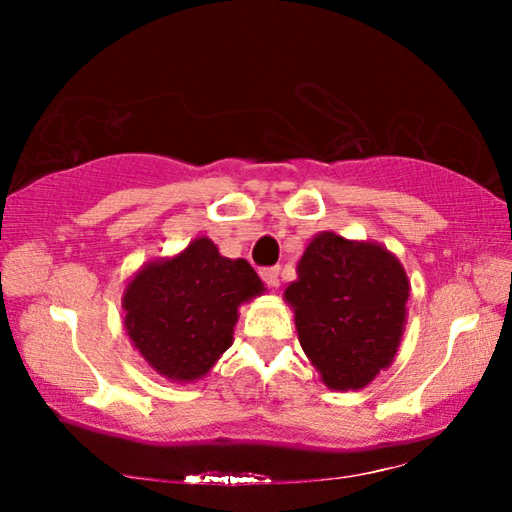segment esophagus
<instances>
[{
  "label": "esophagus",
  "mask_w": 512,
  "mask_h": 512,
  "mask_svg": "<svg viewBox=\"0 0 512 512\" xmlns=\"http://www.w3.org/2000/svg\"><path fill=\"white\" fill-rule=\"evenodd\" d=\"M262 280L268 284V287H280V266L262 268Z\"/></svg>",
  "instance_id": "1"
}]
</instances>
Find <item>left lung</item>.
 <instances>
[{
  "label": "left lung",
  "instance_id": "obj_1",
  "mask_svg": "<svg viewBox=\"0 0 512 512\" xmlns=\"http://www.w3.org/2000/svg\"><path fill=\"white\" fill-rule=\"evenodd\" d=\"M284 289L298 341L332 391H361L391 366L406 325L409 277L391 250L318 232Z\"/></svg>",
  "mask_w": 512,
  "mask_h": 512
}]
</instances>
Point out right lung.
<instances>
[{
    "label": "right lung",
    "mask_w": 512,
    "mask_h": 512,
    "mask_svg": "<svg viewBox=\"0 0 512 512\" xmlns=\"http://www.w3.org/2000/svg\"><path fill=\"white\" fill-rule=\"evenodd\" d=\"M266 289L246 259L198 237L144 264L126 284L124 327L144 361L176 384L203 379L232 345L239 307Z\"/></svg>",
    "instance_id": "1"
}]
</instances>
